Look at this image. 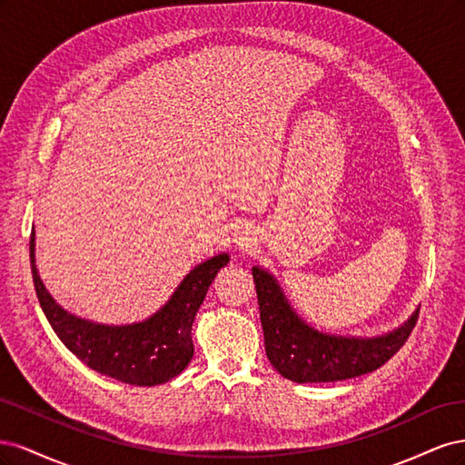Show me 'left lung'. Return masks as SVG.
<instances>
[{
  "mask_svg": "<svg viewBox=\"0 0 465 465\" xmlns=\"http://www.w3.org/2000/svg\"><path fill=\"white\" fill-rule=\"evenodd\" d=\"M252 275L267 359L281 376L299 384L337 382L380 369L403 347L419 318L415 311L403 326L378 337L328 335L297 316L270 272L252 267Z\"/></svg>",
  "mask_w": 465,
  "mask_h": 465,
  "instance_id": "obj_1",
  "label": "left lung"
}]
</instances>
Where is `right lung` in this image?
Segmentation results:
<instances>
[{
    "mask_svg": "<svg viewBox=\"0 0 465 465\" xmlns=\"http://www.w3.org/2000/svg\"><path fill=\"white\" fill-rule=\"evenodd\" d=\"M35 262L33 227L31 270L36 297L62 343L96 372L132 386H157L178 376L192 361L195 312L200 311L217 272L229 263V254H219L195 265L161 311L128 326H104L64 311L42 283Z\"/></svg>",
    "mask_w": 465,
    "mask_h": 465,
    "instance_id": "1",
    "label": "right lung"
}]
</instances>
